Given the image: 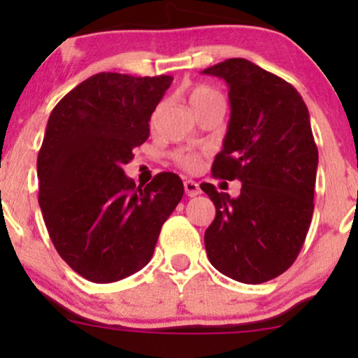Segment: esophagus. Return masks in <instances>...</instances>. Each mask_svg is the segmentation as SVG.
I'll use <instances>...</instances> for the list:
<instances>
[{
  "label": "esophagus",
  "instance_id": "1",
  "mask_svg": "<svg viewBox=\"0 0 358 358\" xmlns=\"http://www.w3.org/2000/svg\"><path fill=\"white\" fill-rule=\"evenodd\" d=\"M183 187H185V193H187L188 196H196L200 193L199 183L193 182V180H185Z\"/></svg>",
  "mask_w": 358,
  "mask_h": 358
}]
</instances>
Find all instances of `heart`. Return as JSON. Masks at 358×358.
I'll return each mask as SVG.
<instances>
[{
  "label": "heart",
  "mask_w": 358,
  "mask_h": 358,
  "mask_svg": "<svg viewBox=\"0 0 358 358\" xmlns=\"http://www.w3.org/2000/svg\"><path fill=\"white\" fill-rule=\"evenodd\" d=\"M188 101H190V106L196 113V110L203 108L208 102L222 101V97L217 90L208 87V85H195V87H192L190 92H188ZM173 159L176 165L183 168V170L195 171L200 165V153L192 150H176L173 153Z\"/></svg>",
  "instance_id": "heart-1"
}]
</instances>
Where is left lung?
<instances>
[{
  "label": "left lung",
  "mask_w": 358,
  "mask_h": 358,
  "mask_svg": "<svg viewBox=\"0 0 358 358\" xmlns=\"http://www.w3.org/2000/svg\"><path fill=\"white\" fill-rule=\"evenodd\" d=\"M203 73L227 82L231 101L212 175L242 182L237 199L200 185L215 205L205 249L222 274L259 285L291 268L310 229L318 166L310 114L289 82L245 59L224 60Z\"/></svg>",
  "instance_id": "1"
}]
</instances>
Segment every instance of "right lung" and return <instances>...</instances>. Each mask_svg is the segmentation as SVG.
I'll list each match as a JSON object with an SVG mask.
<instances>
[{
	"label": "right lung",
	"instance_id": "add662e5",
	"mask_svg": "<svg viewBox=\"0 0 358 358\" xmlns=\"http://www.w3.org/2000/svg\"><path fill=\"white\" fill-rule=\"evenodd\" d=\"M173 77L101 72L52 110L36 159L38 203L57 252L92 282L124 279L150 262L183 196L178 175L141 187L122 166L150 136V119Z\"/></svg>",
	"mask_w": 358,
	"mask_h": 358
}]
</instances>
